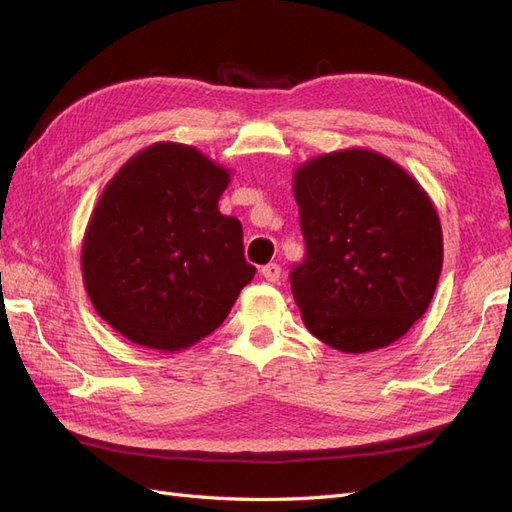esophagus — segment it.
<instances>
[{"mask_svg": "<svg viewBox=\"0 0 512 512\" xmlns=\"http://www.w3.org/2000/svg\"><path fill=\"white\" fill-rule=\"evenodd\" d=\"M260 273H262V277H265L267 282H277V280H280V275H282V267L275 265V262H269V265H265V267L260 269Z\"/></svg>", "mask_w": 512, "mask_h": 512, "instance_id": "34e87169", "label": "esophagus"}]
</instances>
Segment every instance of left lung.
Masks as SVG:
<instances>
[{"mask_svg": "<svg viewBox=\"0 0 512 512\" xmlns=\"http://www.w3.org/2000/svg\"><path fill=\"white\" fill-rule=\"evenodd\" d=\"M292 192L307 254L290 286L307 331L348 354L404 337L442 271V226L421 183L352 147L301 164Z\"/></svg>", "mask_w": 512, "mask_h": 512, "instance_id": "8db88e82", "label": "left lung"}]
</instances>
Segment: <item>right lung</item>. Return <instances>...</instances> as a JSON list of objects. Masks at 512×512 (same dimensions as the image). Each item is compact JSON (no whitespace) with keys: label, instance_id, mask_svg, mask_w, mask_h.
I'll return each mask as SVG.
<instances>
[{"label":"right lung","instance_id":"obj_1","mask_svg":"<svg viewBox=\"0 0 512 512\" xmlns=\"http://www.w3.org/2000/svg\"><path fill=\"white\" fill-rule=\"evenodd\" d=\"M230 170L183 143H153L106 183L81 250L83 282L102 320L160 352L213 333L252 282L243 228L218 200Z\"/></svg>","mask_w":512,"mask_h":512}]
</instances>
